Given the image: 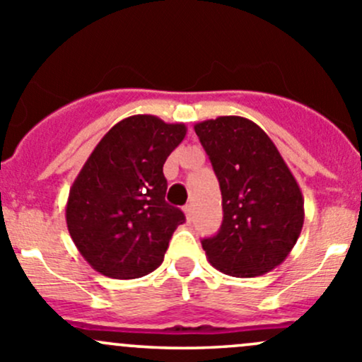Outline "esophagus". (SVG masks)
Listing matches in <instances>:
<instances>
[{
  "label": "esophagus",
  "instance_id": "obj_1",
  "mask_svg": "<svg viewBox=\"0 0 362 362\" xmlns=\"http://www.w3.org/2000/svg\"><path fill=\"white\" fill-rule=\"evenodd\" d=\"M184 213H185V218H187V222H191V218H192V206H191V204H185Z\"/></svg>",
  "mask_w": 362,
  "mask_h": 362
}]
</instances>
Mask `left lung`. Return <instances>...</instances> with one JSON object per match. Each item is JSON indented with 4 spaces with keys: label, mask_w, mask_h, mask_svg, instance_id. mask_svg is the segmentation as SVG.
Returning a JSON list of instances; mask_svg holds the SVG:
<instances>
[{
    "label": "left lung",
    "mask_w": 362,
    "mask_h": 362,
    "mask_svg": "<svg viewBox=\"0 0 362 362\" xmlns=\"http://www.w3.org/2000/svg\"><path fill=\"white\" fill-rule=\"evenodd\" d=\"M222 191L223 222L203 239L210 264L255 277L283 264L303 227V196L269 135L241 116L194 124Z\"/></svg>",
    "instance_id": "8db88e82"
}]
</instances>
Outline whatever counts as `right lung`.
<instances>
[{
    "label": "right lung",
    "mask_w": 362,
    "mask_h": 362,
    "mask_svg": "<svg viewBox=\"0 0 362 362\" xmlns=\"http://www.w3.org/2000/svg\"><path fill=\"white\" fill-rule=\"evenodd\" d=\"M187 128L136 114L102 136L69 191L66 222L81 257L97 272L135 279L158 269L175 229L163 165Z\"/></svg>",
    "instance_id": "add662e5"
}]
</instances>
